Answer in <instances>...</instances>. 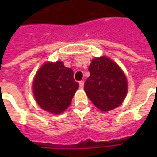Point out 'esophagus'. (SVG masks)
I'll use <instances>...</instances> for the list:
<instances>
[{
	"instance_id": "obj_1",
	"label": "esophagus",
	"mask_w": 157,
	"mask_h": 157,
	"mask_svg": "<svg viewBox=\"0 0 157 157\" xmlns=\"http://www.w3.org/2000/svg\"><path fill=\"white\" fill-rule=\"evenodd\" d=\"M79 86H80V88H83V87H84V81L79 82Z\"/></svg>"
}]
</instances>
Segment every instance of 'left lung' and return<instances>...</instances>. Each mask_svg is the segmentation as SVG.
I'll use <instances>...</instances> for the list:
<instances>
[{
    "mask_svg": "<svg viewBox=\"0 0 157 157\" xmlns=\"http://www.w3.org/2000/svg\"><path fill=\"white\" fill-rule=\"evenodd\" d=\"M90 76L84 85L86 95L101 111L108 112L121 105L128 92L124 73L116 63L105 56L92 59Z\"/></svg>",
    "mask_w": 157,
    "mask_h": 157,
    "instance_id": "8db88e82",
    "label": "left lung"
}]
</instances>
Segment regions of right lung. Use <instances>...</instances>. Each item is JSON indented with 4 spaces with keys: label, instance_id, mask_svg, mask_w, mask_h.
<instances>
[{
    "label": "right lung",
    "instance_id": "obj_1",
    "mask_svg": "<svg viewBox=\"0 0 157 157\" xmlns=\"http://www.w3.org/2000/svg\"><path fill=\"white\" fill-rule=\"evenodd\" d=\"M72 69L63 62H46L36 73L33 83V95L42 109L59 114L68 108L79 87Z\"/></svg>",
    "mask_w": 157,
    "mask_h": 157
}]
</instances>
